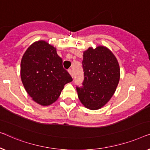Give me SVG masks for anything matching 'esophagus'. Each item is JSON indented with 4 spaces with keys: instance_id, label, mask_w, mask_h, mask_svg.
<instances>
[{
    "instance_id": "34e87169",
    "label": "esophagus",
    "mask_w": 150,
    "mask_h": 150,
    "mask_svg": "<svg viewBox=\"0 0 150 150\" xmlns=\"http://www.w3.org/2000/svg\"><path fill=\"white\" fill-rule=\"evenodd\" d=\"M68 72L69 73V74H70L71 75V77H72L73 78V71L71 70V69H69V70L68 71Z\"/></svg>"
}]
</instances>
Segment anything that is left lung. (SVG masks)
I'll return each mask as SVG.
<instances>
[{"label":"left lung","mask_w":150,"mask_h":150,"mask_svg":"<svg viewBox=\"0 0 150 150\" xmlns=\"http://www.w3.org/2000/svg\"><path fill=\"white\" fill-rule=\"evenodd\" d=\"M83 87H77L79 100L86 108L97 110L115 93L120 78L119 63L105 46L90 47L83 52Z\"/></svg>","instance_id":"left-lung-1"}]
</instances>
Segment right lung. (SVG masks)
<instances>
[{
  "label": "right lung",
  "instance_id": "1",
  "mask_svg": "<svg viewBox=\"0 0 150 150\" xmlns=\"http://www.w3.org/2000/svg\"><path fill=\"white\" fill-rule=\"evenodd\" d=\"M20 75L28 95L43 106L56 101L65 84L73 81L56 48L43 40L33 43L23 55Z\"/></svg>",
  "mask_w": 150,
  "mask_h": 150
}]
</instances>
